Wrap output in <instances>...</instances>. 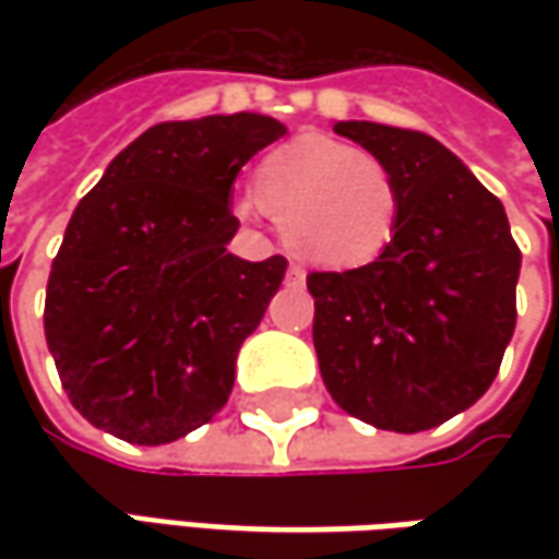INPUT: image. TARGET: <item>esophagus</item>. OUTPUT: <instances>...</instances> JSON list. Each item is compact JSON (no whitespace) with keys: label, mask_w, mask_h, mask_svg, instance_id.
I'll return each mask as SVG.
<instances>
[{"label":"esophagus","mask_w":559,"mask_h":559,"mask_svg":"<svg viewBox=\"0 0 559 559\" xmlns=\"http://www.w3.org/2000/svg\"><path fill=\"white\" fill-rule=\"evenodd\" d=\"M286 286H305V270L298 264H289V270H286Z\"/></svg>","instance_id":"1"}]
</instances>
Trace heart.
<instances>
[{
  "label": "heart",
  "mask_w": 559,
  "mask_h": 559,
  "mask_svg": "<svg viewBox=\"0 0 559 559\" xmlns=\"http://www.w3.org/2000/svg\"><path fill=\"white\" fill-rule=\"evenodd\" d=\"M254 202L298 258L335 273L370 267L401 224L392 167L320 133L295 136L258 164Z\"/></svg>",
  "instance_id": "obj_1"
}]
</instances>
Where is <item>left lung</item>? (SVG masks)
Returning a JSON list of instances; mask_svg holds the SVG:
<instances>
[{
    "label": "left lung",
    "instance_id": "1",
    "mask_svg": "<svg viewBox=\"0 0 559 559\" xmlns=\"http://www.w3.org/2000/svg\"><path fill=\"white\" fill-rule=\"evenodd\" d=\"M333 130L392 167L401 224L370 267L308 276L320 376L345 414L423 432L495 382L516 326L523 258L504 204L441 142L370 120Z\"/></svg>",
    "mask_w": 559,
    "mask_h": 559
}]
</instances>
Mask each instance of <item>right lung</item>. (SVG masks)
Returning a JSON list of instances; mask_svg holds the SVG:
<instances>
[{"instance_id":"obj_1","label":"right lung","mask_w":559,"mask_h":559,"mask_svg":"<svg viewBox=\"0 0 559 559\" xmlns=\"http://www.w3.org/2000/svg\"><path fill=\"white\" fill-rule=\"evenodd\" d=\"M286 127L267 115L167 120L130 142L76 204L46 286L61 385L96 429L167 444L226 404L236 355L286 258L226 251L229 189Z\"/></svg>"}]
</instances>
